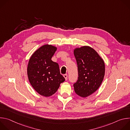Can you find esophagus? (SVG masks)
Instances as JSON below:
<instances>
[{
  "label": "esophagus",
  "mask_w": 130,
  "mask_h": 130,
  "mask_svg": "<svg viewBox=\"0 0 130 130\" xmlns=\"http://www.w3.org/2000/svg\"><path fill=\"white\" fill-rule=\"evenodd\" d=\"M64 77L65 78V80H67V79H68V76H67V74H65V75H64Z\"/></svg>",
  "instance_id": "34e87169"
}]
</instances>
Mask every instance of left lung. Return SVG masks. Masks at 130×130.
Instances as JSON below:
<instances>
[{
  "mask_svg": "<svg viewBox=\"0 0 130 130\" xmlns=\"http://www.w3.org/2000/svg\"><path fill=\"white\" fill-rule=\"evenodd\" d=\"M78 78L73 84L76 93L86 97L95 92L101 84L105 73V64L98 53L89 46L74 50Z\"/></svg>",
  "mask_w": 130,
  "mask_h": 130,
  "instance_id": "1",
  "label": "left lung"
}]
</instances>
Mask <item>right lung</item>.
<instances>
[{
	"label": "right lung",
	"instance_id": "obj_1",
	"mask_svg": "<svg viewBox=\"0 0 130 130\" xmlns=\"http://www.w3.org/2000/svg\"><path fill=\"white\" fill-rule=\"evenodd\" d=\"M56 50L54 46L44 45L35 51L28 63L29 82L39 94L45 97L54 94L65 80L60 73L59 64L51 60Z\"/></svg>",
	"mask_w": 130,
	"mask_h": 130
}]
</instances>
